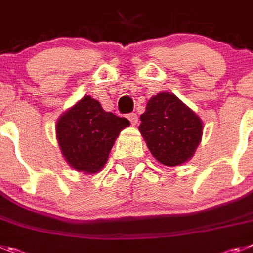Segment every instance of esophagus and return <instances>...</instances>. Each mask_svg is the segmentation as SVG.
Listing matches in <instances>:
<instances>
[{
    "mask_svg": "<svg viewBox=\"0 0 253 253\" xmlns=\"http://www.w3.org/2000/svg\"><path fill=\"white\" fill-rule=\"evenodd\" d=\"M128 119H129V120H130L131 125H137L138 124V116H137V114H134V112H131V114H129Z\"/></svg>",
    "mask_w": 253,
    "mask_h": 253,
    "instance_id": "esophagus-1",
    "label": "esophagus"
}]
</instances>
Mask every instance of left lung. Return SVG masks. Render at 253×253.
<instances>
[{
  "label": "left lung",
  "instance_id": "1",
  "mask_svg": "<svg viewBox=\"0 0 253 253\" xmlns=\"http://www.w3.org/2000/svg\"><path fill=\"white\" fill-rule=\"evenodd\" d=\"M138 129L159 163L178 166L191 160L197 150L204 123L175 94L160 92L148 100Z\"/></svg>",
  "mask_w": 253,
  "mask_h": 253
}]
</instances>
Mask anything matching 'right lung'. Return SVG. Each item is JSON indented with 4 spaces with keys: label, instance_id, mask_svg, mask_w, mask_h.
Wrapping results in <instances>:
<instances>
[{
    "label": "right lung",
    "instance_id": "right-lung-1",
    "mask_svg": "<svg viewBox=\"0 0 253 253\" xmlns=\"http://www.w3.org/2000/svg\"><path fill=\"white\" fill-rule=\"evenodd\" d=\"M129 125L128 119L105 111L98 101L84 96L61 114L56 138L65 161L73 169L97 174L107 163L120 131Z\"/></svg>",
    "mask_w": 253,
    "mask_h": 253
}]
</instances>
